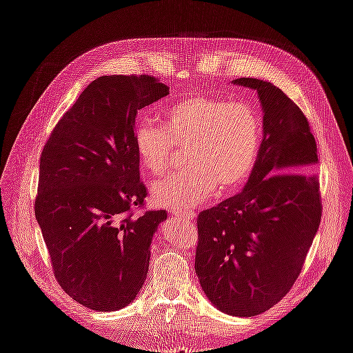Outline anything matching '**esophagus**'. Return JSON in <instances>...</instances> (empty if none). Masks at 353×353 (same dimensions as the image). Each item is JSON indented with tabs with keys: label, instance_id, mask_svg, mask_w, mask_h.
<instances>
[{
	"label": "esophagus",
	"instance_id": "1",
	"mask_svg": "<svg viewBox=\"0 0 353 353\" xmlns=\"http://www.w3.org/2000/svg\"><path fill=\"white\" fill-rule=\"evenodd\" d=\"M175 216L183 221H193L194 219V213L193 212H187V213H175Z\"/></svg>",
	"mask_w": 353,
	"mask_h": 353
}]
</instances>
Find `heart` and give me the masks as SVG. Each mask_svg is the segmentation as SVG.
Segmentation results:
<instances>
[{"label":"heart","mask_w":353,"mask_h":353,"mask_svg":"<svg viewBox=\"0 0 353 353\" xmlns=\"http://www.w3.org/2000/svg\"><path fill=\"white\" fill-rule=\"evenodd\" d=\"M160 123L144 121L135 130V150L143 168L163 175L174 162L175 146L187 147L184 174L159 181L153 203L187 213L221 193H231L249 179L262 144V117L241 101L193 95L168 108Z\"/></svg>","instance_id":"heart-1"}]
</instances>
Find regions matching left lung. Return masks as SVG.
Returning <instances> with one entry per match:
<instances>
[{
  "label": "left lung",
  "instance_id": "1",
  "mask_svg": "<svg viewBox=\"0 0 353 353\" xmlns=\"http://www.w3.org/2000/svg\"><path fill=\"white\" fill-rule=\"evenodd\" d=\"M256 90L263 140L248 184L197 218L196 274L221 312L254 316L288 293L321 222L314 168L316 143L305 114L268 81L239 78Z\"/></svg>",
  "mask_w": 353,
  "mask_h": 353
}]
</instances>
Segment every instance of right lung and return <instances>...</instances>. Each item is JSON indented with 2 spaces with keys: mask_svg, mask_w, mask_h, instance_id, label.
Wrapping results in <instances>:
<instances>
[{
  "mask_svg": "<svg viewBox=\"0 0 353 353\" xmlns=\"http://www.w3.org/2000/svg\"><path fill=\"white\" fill-rule=\"evenodd\" d=\"M169 94L156 78L92 81L52 130L39 160L35 216L56 280L92 311L130 305L147 279L150 244L166 210L144 212L135 150L137 112Z\"/></svg>",
  "mask_w": 353,
  "mask_h": 353,
  "instance_id": "right-lung-1",
  "label": "right lung"
}]
</instances>
